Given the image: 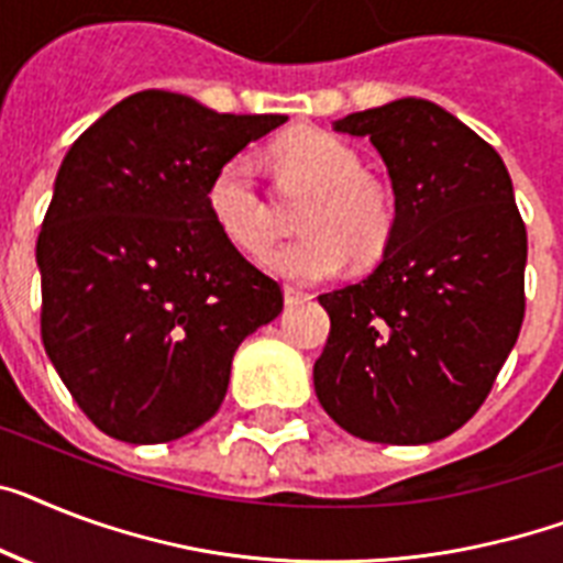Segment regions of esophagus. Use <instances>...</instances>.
I'll use <instances>...</instances> for the list:
<instances>
[{
    "mask_svg": "<svg viewBox=\"0 0 563 563\" xmlns=\"http://www.w3.org/2000/svg\"><path fill=\"white\" fill-rule=\"evenodd\" d=\"M310 296L305 290H299V287H285V301L287 305H299V301H308Z\"/></svg>",
    "mask_w": 563,
    "mask_h": 563,
    "instance_id": "1",
    "label": "esophagus"
}]
</instances>
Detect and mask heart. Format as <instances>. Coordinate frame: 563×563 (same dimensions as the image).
I'll list each match as a JSON object with an SVG mask.
<instances>
[{
  "mask_svg": "<svg viewBox=\"0 0 563 563\" xmlns=\"http://www.w3.org/2000/svg\"><path fill=\"white\" fill-rule=\"evenodd\" d=\"M282 169L313 189L299 218L301 239L278 244L264 255L267 271L290 282H324L347 264L374 262L394 232V203L365 175L356 146L322 132L296 129L276 143ZM207 209L232 247L258 255L273 241V209L264 198L250 155H232L218 166L207 187Z\"/></svg>",
  "mask_w": 563,
  "mask_h": 563,
  "instance_id": "heart-1",
  "label": "heart"
}]
</instances>
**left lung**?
Returning a JSON list of instances; mask_svg holds the SVG:
<instances>
[{"label": "left lung", "instance_id": "left-lung-1", "mask_svg": "<svg viewBox=\"0 0 563 563\" xmlns=\"http://www.w3.org/2000/svg\"><path fill=\"white\" fill-rule=\"evenodd\" d=\"M336 132L388 166L394 232L360 285L322 292L331 333L316 397L368 443L420 445L475 417L523 322L527 227L489 143L438 103L402 97Z\"/></svg>", "mask_w": 563, "mask_h": 563}]
</instances>
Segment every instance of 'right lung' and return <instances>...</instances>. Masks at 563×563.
<instances>
[{
	"mask_svg": "<svg viewBox=\"0 0 563 563\" xmlns=\"http://www.w3.org/2000/svg\"><path fill=\"white\" fill-rule=\"evenodd\" d=\"M285 120L148 88L63 157L36 239L42 345L109 438L169 443L203 426L241 342L285 308L207 209L218 166Z\"/></svg>",
	"mask_w": 563,
	"mask_h": 563,
	"instance_id": "right-lung-1",
	"label": "right lung"
}]
</instances>
